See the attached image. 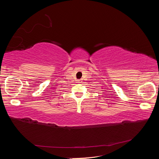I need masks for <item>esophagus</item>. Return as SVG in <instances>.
<instances>
[{
	"mask_svg": "<svg viewBox=\"0 0 159 159\" xmlns=\"http://www.w3.org/2000/svg\"><path fill=\"white\" fill-rule=\"evenodd\" d=\"M78 83H81V82H82V80H79L78 81Z\"/></svg>",
	"mask_w": 159,
	"mask_h": 159,
	"instance_id": "esophagus-1",
	"label": "esophagus"
}]
</instances>
